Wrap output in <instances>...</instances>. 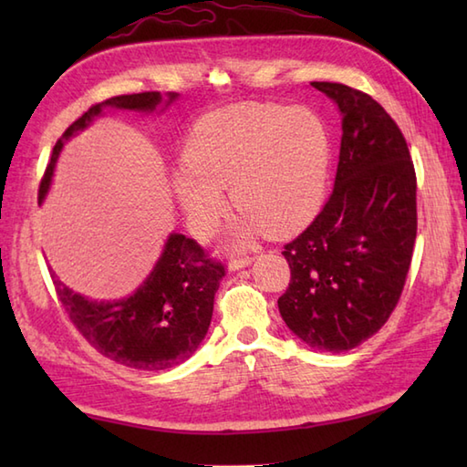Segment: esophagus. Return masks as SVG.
<instances>
[{
    "mask_svg": "<svg viewBox=\"0 0 467 467\" xmlns=\"http://www.w3.org/2000/svg\"><path fill=\"white\" fill-rule=\"evenodd\" d=\"M253 263V256L244 254V256H233L231 261H228V269L231 271H239L243 266H249Z\"/></svg>",
    "mask_w": 467,
    "mask_h": 467,
    "instance_id": "esophagus-1",
    "label": "esophagus"
}]
</instances>
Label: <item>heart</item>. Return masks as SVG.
Listing matches in <instances>:
<instances>
[{
  "label": "heart",
  "mask_w": 467,
  "mask_h": 467,
  "mask_svg": "<svg viewBox=\"0 0 467 467\" xmlns=\"http://www.w3.org/2000/svg\"><path fill=\"white\" fill-rule=\"evenodd\" d=\"M186 168L174 191L194 233L206 234L226 213L224 188L243 211L239 241L265 228L299 231L319 213L329 172L323 122L305 108L244 102L202 116L184 144Z\"/></svg>",
  "instance_id": "1"
}]
</instances>
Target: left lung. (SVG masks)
I'll return each instance as SVG.
<instances>
[{
    "mask_svg": "<svg viewBox=\"0 0 467 467\" xmlns=\"http://www.w3.org/2000/svg\"><path fill=\"white\" fill-rule=\"evenodd\" d=\"M343 114L335 188L315 221L285 244L286 327L317 351H349L400 303L418 234V181L408 142L369 94L311 82Z\"/></svg>",
    "mask_w": 467,
    "mask_h": 467,
    "instance_id": "8db88e82",
    "label": "left lung"
}]
</instances>
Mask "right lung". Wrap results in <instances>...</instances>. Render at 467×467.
I'll return each mask as SVG.
<instances>
[{
    "mask_svg": "<svg viewBox=\"0 0 467 467\" xmlns=\"http://www.w3.org/2000/svg\"><path fill=\"white\" fill-rule=\"evenodd\" d=\"M174 98V92L168 94V104ZM158 104H162L161 92L124 94L94 104L56 142L39 182L37 201H44L64 142L84 130L102 108L152 112ZM224 273V265L208 256L194 239L174 233L168 236L150 276L122 301H90L67 289L54 273L52 281L69 321L98 353L132 369L162 371L188 359L204 339L213 319L214 293Z\"/></svg>",
    "mask_w": 467,
    "mask_h": 467,
    "instance_id": "1",
    "label": "right lung"
}]
</instances>
